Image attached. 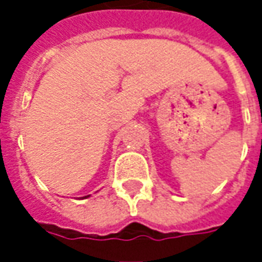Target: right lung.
I'll list each match as a JSON object with an SVG mask.
<instances>
[{
  "label": "right lung",
  "mask_w": 262,
  "mask_h": 262,
  "mask_svg": "<svg viewBox=\"0 0 262 262\" xmlns=\"http://www.w3.org/2000/svg\"><path fill=\"white\" fill-rule=\"evenodd\" d=\"M90 196V195H86V196H82V199H85V198H88Z\"/></svg>",
  "instance_id": "1"
}]
</instances>
